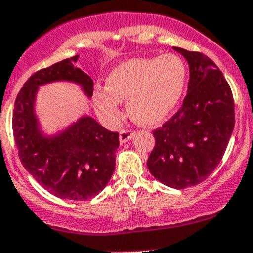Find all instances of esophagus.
<instances>
[{
	"label": "esophagus",
	"instance_id": "1",
	"mask_svg": "<svg viewBox=\"0 0 253 253\" xmlns=\"http://www.w3.org/2000/svg\"><path fill=\"white\" fill-rule=\"evenodd\" d=\"M134 132L131 131V129H122L121 132H120V142L121 143H126L127 141H129V139L133 137Z\"/></svg>",
	"mask_w": 253,
	"mask_h": 253
}]
</instances>
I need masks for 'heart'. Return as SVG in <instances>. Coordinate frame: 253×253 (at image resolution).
<instances>
[{"mask_svg": "<svg viewBox=\"0 0 253 253\" xmlns=\"http://www.w3.org/2000/svg\"><path fill=\"white\" fill-rule=\"evenodd\" d=\"M186 77L185 61L176 54L129 59L109 73L105 90H95V110L107 125L116 126L122 116L120 105L127 100V111L134 121L158 124L179 104Z\"/></svg>", "mask_w": 253, "mask_h": 253, "instance_id": "1", "label": "heart"}]
</instances>
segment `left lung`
Returning <instances> with one entry per match:
<instances>
[{
	"label": "left lung",
	"instance_id": "1",
	"mask_svg": "<svg viewBox=\"0 0 253 253\" xmlns=\"http://www.w3.org/2000/svg\"><path fill=\"white\" fill-rule=\"evenodd\" d=\"M189 64L188 94L180 110L153 132L147 166L174 189L204 181L221 162L235 127L234 97L214 61L198 51L173 46Z\"/></svg>",
	"mask_w": 253,
	"mask_h": 253
}]
</instances>
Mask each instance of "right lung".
<instances>
[{
    "label": "right lung",
    "instance_id": "right-lung-1",
    "mask_svg": "<svg viewBox=\"0 0 253 253\" xmlns=\"http://www.w3.org/2000/svg\"><path fill=\"white\" fill-rule=\"evenodd\" d=\"M78 58L72 56L34 73L17 95L12 122L18 156L26 170L55 197L89 200L111 179L119 133L84 115L63 131L48 136L42 131L36 115L39 86L50 83H74L87 99L92 96L94 82L75 67Z\"/></svg>",
    "mask_w": 253,
    "mask_h": 253
}]
</instances>
